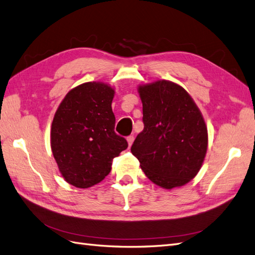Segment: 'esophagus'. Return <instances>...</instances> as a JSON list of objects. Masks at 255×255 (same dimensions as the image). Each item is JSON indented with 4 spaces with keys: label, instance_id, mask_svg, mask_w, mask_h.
Wrapping results in <instances>:
<instances>
[{
    "label": "esophagus",
    "instance_id": "obj_1",
    "mask_svg": "<svg viewBox=\"0 0 255 255\" xmlns=\"http://www.w3.org/2000/svg\"><path fill=\"white\" fill-rule=\"evenodd\" d=\"M127 140H128V148H129V146L132 145V143H133V141H134V136H128V137L127 138Z\"/></svg>",
    "mask_w": 255,
    "mask_h": 255
}]
</instances>
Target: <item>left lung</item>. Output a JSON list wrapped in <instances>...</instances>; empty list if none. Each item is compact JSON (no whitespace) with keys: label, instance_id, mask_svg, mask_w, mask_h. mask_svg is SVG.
<instances>
[{"label":"left lung","instance_id":"obj_1","mask_svg":"<svg viewBox=\"0 0 255 255\" xmlns=\"http://www.w3.org/2000/svg\"><path fill=\"white\" fill-rule=\"evenodd\" d=\"M144 128L130 152L148 179L165 189L190 182L204 161L208 135L194 99L179 84L157 80L138 86Z\"/></svg>","mask_w":255,"mask_h":255}]
</instances>
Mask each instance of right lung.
I'll list each match as a JSON object with an SVG mask.
<instances>
[{"label": "right lung", "instance_id": "add662e5", "mask_svg": "<svg viewBox=\"0 0 255 255\" xmlns=\"http://www.w3.org/2000/svg\"><path fill=\"white\" fill-rule=\"evenodd\" d=\"M115 89L103 82L72 88L60 102L51 127V149L65 181L89 188L105 179L113 159L128 148L115 133Z\"/></svg>", "mask_w": 255, "mask_h": 255}]
</instances>
